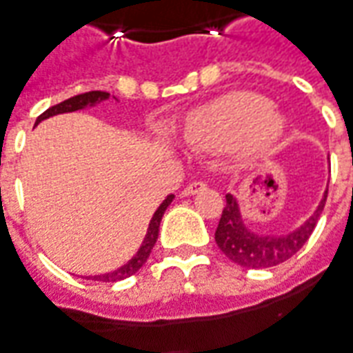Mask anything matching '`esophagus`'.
<instances>
[{
	"label": "esophagus",
	"mask_w": 353,
	"mask_h": 353,
	"mask_svg": "<svg viewBox=\"0 0 353 353\" xmlns=\"http://www.w3.org/2000/svg\"><path fill=\"white\" fill-rule=\"evenodd\" d=\"M202 189H206V183H204V181H199V179H194V181H191V183L185 187L183 191H181V194H183V196H189V194L199 193V191H202Z\"/></svg>",
	"instance_id": "1"
}]
</instances>
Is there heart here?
Segmentation results:
<instances>
[{
	"label": "heart",
	"mask_w": 353,
	"mask_h": 353,
	"mask_svg": "<svg viewBox=\"0 0 353 353\" xmlns=\"http://www.w3.org/2000/svg\"><path fill=\"white\" fill-rule=\"evenodd\" d=\"M285 130V118L270 99L256 93H233L189 118L185 141L194 149L216 151L241 145L246 152L268 149Z\"/></svg>",
	"instance_id": "heart-1"
}]
</instances>
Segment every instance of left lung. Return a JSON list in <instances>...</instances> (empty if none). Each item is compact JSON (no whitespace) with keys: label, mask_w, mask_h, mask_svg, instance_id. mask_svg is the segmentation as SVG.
<instances>
[{"label":"left lung","mask_w":353,"mask_h":353,"mask_svg":"<svg viewBox=\"0 0 353 353\" xmlns=\"http://www.w3.org/2000/svg\"><path fill=\"white\" fill-rule=\"evenodd\" d=\"M327 191L323 194L317 210L300 228L285 235H262L250 231L243 221L235 196L225 194V206L216 229V245L231 262L239 263L246 270H260V268H271L287 262L288 258H292L307 243L310 235L314 233L317 219L325 208Z\"/></svg>","instance_id":"obj_1"}]
</instances>
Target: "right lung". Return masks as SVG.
<instances>
[{
	"label": "right lung",
	"mask_w": 353,
	"mask_h": 353,
	"mask_svg": "<svg viewBox=\"0 0 353 353\" xmlns=\"http://www.w3.org/2000/svg\"><path fill=\"white\" fill-rule=\"evenodd\" d=\"M107 91H88V93H80V95H74L70 99L63 101V103H59L55 107H49L46 112H41L36 120V125L41 122V120H46L49 117H55V114H63V112H74V110H80V108L85 107H95L97 103L101 101L108 99ZM174 201V194H168L162 204H160L157 212H154V216H152L151 223H149V229H147V235L143 239L141 246H139V250L135 254L134 258L130 260L128 263H124L122 268H118V270L110 271V273H105V275H95L93 279L95 281H103V283H117V281H122L125 277H130V275H134L137 271L141 270L143 263L147 262V258L151 256V250L154 243H157V239H159V228H160V219L164 216V212L168 208L170 204Z\"/></svg>",
	"instance_id": "obj_1"
}]
</instances>
